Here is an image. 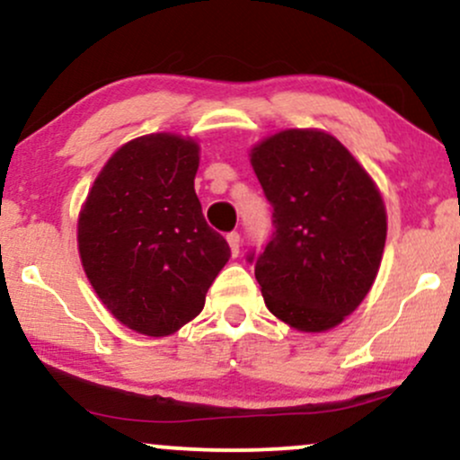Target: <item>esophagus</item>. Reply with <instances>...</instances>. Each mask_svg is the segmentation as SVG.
Returning <instances> with one entry per match:
<instances>
[{
    "mask_svg": "<svg viewBox=\"0 0 460 460\" xmlns=\"http://www.w3.org/2000/svg\"><path fill=\"white\" fill-rule=\"evenodd\" d=\"M226 242H229L231 252H234V255H237V252H240V244H242L240 234H237V231H231V234L226 235Z\"/></svg>",
    "mask_w": 460,
    "mask_h": 460,
    "instance_id": "obj_1",
    "label": "esophagus"
}]
</instances>
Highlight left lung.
Segmentation results:
<instances>
[{
    "instance_id": "obj_1",
    "label": "left lung",
    "mask_w": 460,
    "mask_h": 460,
    "mask_svg": "<svg viewBox=\"0 0 460 460\" xmlns=\"http://www.w3.org/2000/svg\"><path fill=\"white\" fill-rule=\"evenodd\" d=\"M251 164L272 205L270 240L246 257L266 307L298 331H329L376 279L387 237L381 192L350 151L318 129L270 136Z\"/></svg>"
}]
</instances>
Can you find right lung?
I'll use <instances>...</instances> for the list:
<instances>
[{
  "label": "right lung",
  "instance_id": "1",
  "mask_svg": "<svg viewBox=\"0 0 460 460\" xmlns=\"http://www.w3.org/2000/svg\"><path fill=\"white\" fill-rule=\"evenodd\" d=\"M199 145L175 134L120 146L94 179L77 223L88 281L116 320L149 337L197 318L231 248L194 192Z\"/></svg>",
  "mask_w": 460,
  "mask_h": 460
}]
</instances>
